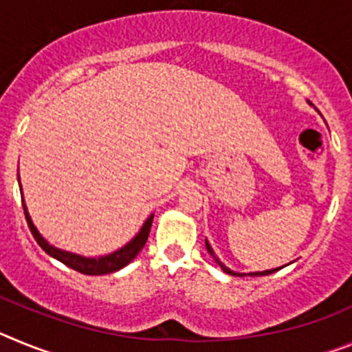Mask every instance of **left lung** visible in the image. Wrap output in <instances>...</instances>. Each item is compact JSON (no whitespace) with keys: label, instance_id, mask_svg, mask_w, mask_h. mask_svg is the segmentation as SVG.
I'll use <instances>...</instances> for the list:
<instances>
[{"label":"left lung","instance_id":"obj_1","mask_svg":"<svg viewBox=\"0 0 352 352\" xmlns=\"http://www.w3.org/2000/svg\"><path fill=\"white\" fill-rule=\"evenodd\" d=\"M206 248H208V252H210V256H213V259L217 261V264H219L220 268L223 270V272L226 273H229V275H234V276H261V275H270V273H273V272H276V270H280V268H275V270H266V272H256V273H236V272H232V270H229L226 266V264L223 263H220V259L217 256H214V252H213V248L210 247V243H208V239H206Z\"/></svg>","mask_w":352,"mask_h":352}]
</instances>
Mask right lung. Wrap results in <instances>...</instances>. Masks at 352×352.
Instances as JSON below:
<instances>
[{"label": "right lung", "mask_w": 352, "mask_h": 352, "mask_svg": "<svg viewBox=\"0 0 352 352\" xmlns=\"http://www.w3.org/2000/svg\"><path fill=\"white\" fill-rule=\"evenodd\" d=\"M23 208H24V214H26V220H28V226H30L31 234H33V238L36 239V243L42 247V250L47 252L49 256L58 259L60 263L67 264L68 268L76 270V272L79 273H84V275H107V273L118 272V270H121L129 263H132V261L135 259V256L142 250L146 241H148L149 229H151V222H153V214H151L132 241H129V243H126L125 247H121L120 250L96 259V257L77 256V254H72V252L61 250V248H56L52 247V245H49L47 241H45V238H42V234L36 231L35 223L31 222V217L30 213H28V208L26 204H24V201H23Z\"/></svg>", "instance_id": "obj_1"}]
</instances>
